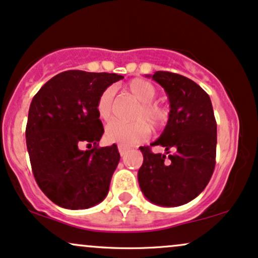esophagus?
<instances>
[{
	"label": "esophagus",
	"instance_id": "1",
	"mask_svg": "<svg viewBox=\"0 0 258 258\" xmlns=\"http://www.w3.org/2000/svg\"><path fill=\"white\" fill-rule=\"evenodd\" d=\"M118 150H119V153H120V156L121 157H123V156H125L126 155V152H128V149H126V147H124V146H118Z\"/></svg>",
	"mask_w": 258,
	"mask_h": 258
}]
</instances>
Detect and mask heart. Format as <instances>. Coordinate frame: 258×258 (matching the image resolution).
Listing matches in <instances>:
<instances>
[{
    "mask_svg": "<svg viewBox=\"0 0 258 258\" xmlns=\"http://www.w3.org/2000/svg\"><path fill=\"white\" fill-rule=\"evenodd\" d=\"M129 91L141 102L134 115L133 123L113 120L106 126V139L109 143L119 144L120 146L129 147L143 143L150 137V126H162L168 119V111L164 107L153 102L157 96V90L151 83L144 79H134L128 84ZM113 86H108L101 92L97 98L96 111L98 117L103 120H109L113 117L114 111Z\"/></svg>",
    "mask_w": 258,
    "mask_h": 258,
    "instance_id": "obj_1",
    "label": "heart"
}]
</instances>
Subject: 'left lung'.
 Listing matches in <instances>:
<instances>
[{"label":"left lung","instance_id":"8db88e82","mask_svg":"<svg viewBox=\"0 0 258 258\" xmlns=\"http://www.w3.org/2000/svg\"><path fill=\"white\" fill-rule=\"evenodd\" d=\"M152 79L169 100L168 123L158 140L166 155L141 146L144 162L138 172L141 191L152 204L175 207L187 204L204 191L216 166L217 123L207 92L189 78L156 72Z\"/></svg>","mask_w":258,"mask_h":258}]
</instances>
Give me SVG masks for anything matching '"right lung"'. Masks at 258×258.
<instances>
[{
    "label": "right lung",
    "instance_id": "obj_1",
    "mask_svg": "<svg viewBox=\"0 0 258 258\" xmlns=\"http://www.w3.org/2000/svg\"><path fill=\"white\" fill-rule=\"evenodd\" d=\"M123 78L66 71L31 101L25 129L31 169L42 192L60 207L90 208L108 194L120 155L115 144L98 147L105 130L96 102L101 92ZM82 144L93 149L83 152Z\"/></svg>",
    "mask_w": 258,
    "mask_h": 258
}]
</instances>
